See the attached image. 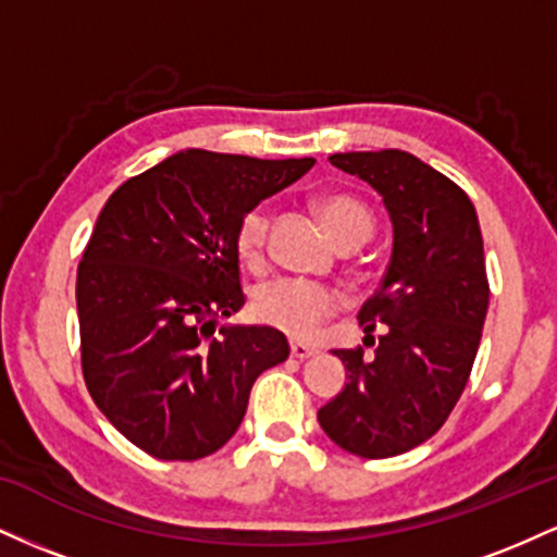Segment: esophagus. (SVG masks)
Instances as JSON below:
<instances>
[{"label": "esophagus", "instance_id": "34e87169", "mask_svg": "<svg viewBox=\"0 0 557 557\" xmlns=\"http://www.w3.org/2000/svg\"><path fill=\"white\" fill-rule=\"evenodd\" d=\"M319 354L317 348H311V345H304V343H290V356L298 361H306V359H314Z\"/></svg>", "mask_w": 557, "mask_h": 557}]
</instances>
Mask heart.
Instances as JSON below:
<instances>
[{
	"instance_id": "1",
	"label": "heart",
	"mask_w": 557,
	"mask_h": 557,
	"mask_svg": "<svg viewBox=\"0 0 557 557\" xmlns=\"http://www.w3.org/2000/svg\"><path fill=\"white\" fill-rule=\"evenodd\" d=\"M317 214L337 246H359L372 235V209L354 194H324L317 198ZM270 207L257 203L240 216L235 230V248L248 267L264 264L267 235H270ZM337 311L335 290L311 280H272L253 296V317L267 327L285 332L296 341H311Z\"/></svg>"
}]
</instances>
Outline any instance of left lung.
Segmentation results:
<instances>
[{
    "label": "left lung",
    "mask_w": 557,
    "mask_h": 557,
    "mask_svg": "<svg viewBox=\"0 0 557 557\" xmlns=\"http://www.w3.org/2000/svg\"><path fill=\"white\" fill-rule=\"evenodd\" d=\"M330 162L382 196L393 257L359 311L372 356L361 345L335 350L348 385L317 419L343 450L393 458L430 440L469 382L490 304L482 233L463 188L408 151H348ZM374 329L383 330L376 342Z\"/></svg>",
    "instance_id": "1"
}]
</instances>
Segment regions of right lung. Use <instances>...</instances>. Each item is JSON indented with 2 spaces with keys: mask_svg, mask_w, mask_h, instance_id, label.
Returning <instances> with one entry per match:
<instances>
[{
  "mask_svg": "<svg viewBox=\"0 0 557 557\" xmlns=\"http://www.w3.org/2000/svg\"><path fill=\"white\" fill-rule=\"evenodd\" d=\"M314 159L188 149L120 185L78 264L81 367L99 411L159 461H198L238 432L272 327H220L246 304L235 230Z\"/></svg>",
  "mask_w": 557,
  "mask_h": 557,
  "instance_id": "right-lung-1",
  "label": "right lung"
}]
</instances>
